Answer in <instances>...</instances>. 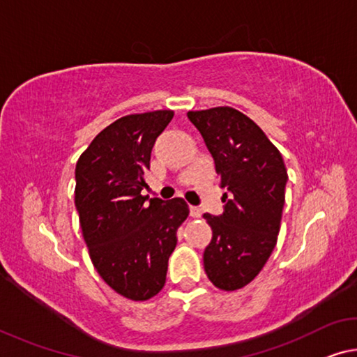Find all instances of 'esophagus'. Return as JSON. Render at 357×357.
Listing matches in <instances>:
<instances>
[{
    "label": "esophagus",
    "mask_w": 357,
    "mask_h": 357,
    "mask_svg": "<svg viewBox=\"0 0 357 357\" xmlns=\"http://www.w3.org/2000/svg\"><path fill=\"white\" fill-rule=\"evenodd\" d=\"M190 216L192 218H200L202 216V209L199 206H190Z\"/></svg>",
    "instance_id": "1"
}]
</instances>
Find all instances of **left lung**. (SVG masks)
<instances>
[{"instance_id": "obj_1", "label": "left lung", "mask_w": 357, "mask_h": 357, "mask_svg": "<svg viewBox=\"0 0 357 357\" xmlns=\"http://www.w3.org/2000/svg\"><path fill=\"white\" fill-rule=\"evenodd\" d=\"M227 189L220 216L203 214L213 230L203 252L209 281L236 291L256 278L278 240L287 172L281 152L256 122L230 106L189 111Z\"/></svg>"}]
</instances>
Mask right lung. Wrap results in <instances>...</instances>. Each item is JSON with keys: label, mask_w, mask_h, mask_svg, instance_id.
I'll return each instance as SVG.
<instances>
[{"label": "right lung", "mask_w": 357, "mask_h": 357, "mask_svg": "<svg viewBox=\"0 0 357 357\" xmlns=\"http://www.w3.org/2000/svg\"><path fill=\"white\" fill-rule=\"evenodd\" d=\"M173 116L162 109L117 119L76 163L75 203L93 267L111 289L135 302L165 286L176 231L189 216L183 199L141 194L152 146Z\"/></svg>", "instance_id": "1"}]
</instances>
